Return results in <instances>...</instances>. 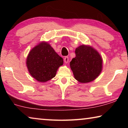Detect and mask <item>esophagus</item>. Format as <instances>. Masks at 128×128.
Segmentation results:
<instances>
[{
    "mask_svg": "<svg viewBox=\"0 0 128 128\" xmlns=\"http://www.w3.org/2000/svg\"><path fill=\"white\" fill-rule=\"evenodd\" d=\"M64 61L65 62V63H66V64L68 63V62H69V58H68V56H66V57L64 58Z\"/></svg>",
    "mask_w": 128,
    "mask_h": 128,
    "instance_id": "1",
    "label": "esophagus"
}]
</instances>
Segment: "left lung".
I'll return each instance as SVG.
<instances>
[{"label": "left lung", "mask_w": 128, "mask_h": 128, "mask_svg": "<svg viewBox=\"0 0 128 128\" xmlns=\"http://www.w3.org/2000/svg\"><path fill=\"white\" fill-rule=\"evenodd\" d=\"M76 57L70 62L75 79L85 84L94 81L100 75L103 60L96 50L89 45L82 44L75 50Z\"/></svg>", "instance_id": "1"}]
</instances>
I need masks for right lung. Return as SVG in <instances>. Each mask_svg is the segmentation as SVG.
Listing matches in <instances>:
<instances>
[{
  "label": "right lung",
  "instance_id": "obj_1",
  "mask_svg": "<svg viewBox=\"0 0 128 128\" xmlns=\"http://www.w3.org/2000/svg\"><path fill=\"white\" fill-rule=\"evenodd\" d=\"M26 64L34 79L46 82L55 77L58 69L63 64V59L49 43L42 41L30 50Z\"/></svg>",
  "mask_w": 128,
  "mask_h": 128
}]
</instances>
